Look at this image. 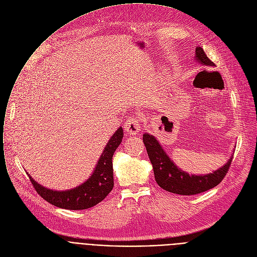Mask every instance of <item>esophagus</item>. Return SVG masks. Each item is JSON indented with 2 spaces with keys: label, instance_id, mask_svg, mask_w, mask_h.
Masks as SVG:
<instances>
[{
  "label": "esophagus",
  "instance_id": "obj_1",
  "mask_svg": "<svg viewBox=\"0 0 257 257\" xmlns=\"http://www.w3.org/2000/svg\"><path fill=\"white\" fill-rule=\"evenodd\" d=\"M124 130L128 135H137L141 131L140 120L137 117H131L125 121Z\"/></svg>",
  "mask_w": 257,
  "mask_h": 257
}]
</instances>
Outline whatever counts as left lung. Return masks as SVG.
Returning <instances> with one entry per match:
<instances>
[{
    "label": "left lung",
    "instance_id": "left-lung-1",
    "mask_svg": "<svg viewBox=\"0 0 257 257\" xmlns=\"http://www.w3.org/2000/svg\"><path fill=\"white\" fill-rule=\"evenodd\" d=\"M194 61L209 68L215 67V64L204 54L200 46L195 48ZM143 142L152 163L156 182L163 189L181 195L197 194L217 186L228 172L233 158L232 155L225 165L212 173L204 175H189L175 165L155 137L145 133Z\"/></svg>",
    "mask_w": 257,
    "mask_h": 257
}]
</instances>
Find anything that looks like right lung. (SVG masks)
<instances>
[{
    "instance_id": "add662e5",
    "label": "right lung",
    "mask_w": 257,
    "mask_h": 257,
    "mask_svg": "<svg viewBox=\"0 0 257 257\" xmlns=\"http://www.w3.org/2000/svg\"><path fill=\"white\" fill-rule=\"evenodd\" d=\"M122 138V127H118L106 144L91 176L77 187L60 191L49 189L36 182L28 172L26 173L38 194L54 206L72 211L92 208L103 200L113 188L112 157Z\"/></svg>"
}]
</instances>
